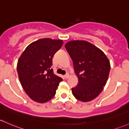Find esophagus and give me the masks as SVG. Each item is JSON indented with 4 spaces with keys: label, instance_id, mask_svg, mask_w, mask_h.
Here are the masks:
<instances>
[{
    "label": "esophagus",
    "instance_id": "obj_1",
    "mask_svg": "<svg viewBox=\"0 0 129 129\" xmlns=\"http://www.w3.org/2000/svg\"><path fill=\"white\" fill-rule=\"evenodd\" d=\"M69 76H70V75H69V73H67V74H66V75H65V78H66V79H67V78H69Z\"/></svg>",
    "mask_w": 129,
    "mask_h": 129
}]
</instances>
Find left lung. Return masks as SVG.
<instances>
[{
	"label": "left lung",
	"mask_w": 129,
	"mask_h": 129,
	"mask_svg": "<svg viewBox=\"0 0 129 129\" xmlns=\"http://www.w3.org/2000/svg\"><path fill=\"white\" fill-rule=\"evenodd\" d=\"M65 47L79 80L72 89V94L78 100L89 102L104 89L110 71V61L101 49L86 41H70Z\"/></svg>",
	"instance_id": "1"
}]
</instances>
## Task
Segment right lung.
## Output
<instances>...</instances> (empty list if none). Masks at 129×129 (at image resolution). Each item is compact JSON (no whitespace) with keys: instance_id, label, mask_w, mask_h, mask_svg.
Instances as JSON below:
<instances>
[{"instance_id":"1","label":"right lung","mask_w":129,"mask_h":129,"mask_svg":"<svg viewBox=\"0 0 129 129\" xmlns=\"http://www.w3.org/2000/svg\"><path fill=\"white\" fill-rule=\"evenodd\" d=\"M62 44L61 40L40 39L30 43L19 58L17 72L19 81L34 101L47 102L56 94L62 78L54 73L52 60Z\"/></svg>"}]
</instances>
